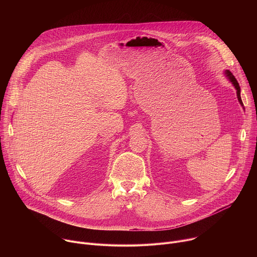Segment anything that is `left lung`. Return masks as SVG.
Segmentation results:
<instances>
[{
  "mask_svg": "<svg viewBox=\"0 0 257 257\" xmlns=\"http://www.w3.org/2000/svg\"><path fill=\"white\" fill-rule=\"evenodd\" d=\"M225 74H226V76L228 77V79L232 82V84L235 86V88H236V90H237V97H238V100H239V102L241 103V105H243V102H242V99H241V95H240L241 89H240V86H239V83H238L237 79H236L235 76L232 74V72H231L230 70H226V71H225Z\"/></svg>",
  "mask_w": 257,
  "mask_h": 257,
  "instance_id": "1",
  "label": "left lung"
}]
</instances>
